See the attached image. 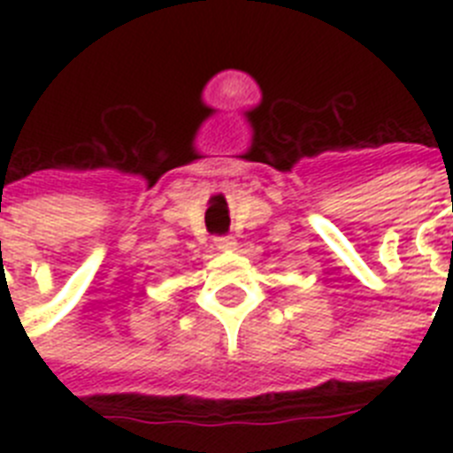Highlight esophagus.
I'll return each mask as SVG.
<instances>
[{
	"label": "esophagus",
	"mask_w": 453,
	"mask_h": 453,
	"mask_svg": "<svg viewBox=\"0 0 453 453\" xmlns=\"http://www.w3.org/2000/svg\"><path fill=\"white\" fill-rule=\"evenodd\" d=\"M215 247L222 251H234L238 247V242H235V238L226 235V238H215Z\"/></svg>",
	"instance_id": "1"
}]
</instances>
